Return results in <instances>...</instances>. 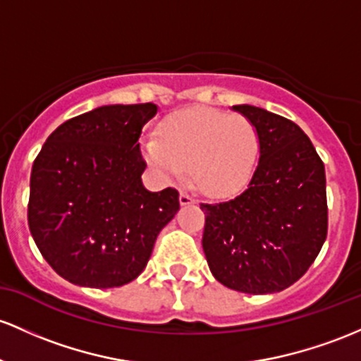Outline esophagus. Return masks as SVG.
I'll use <instances>...</instances> for the list:
<instances>
[{"instance_id":"1","label":"esophagus","mask_w":361,"mask_h":361,"mask_svg":"<svg viewBox=\"0 0 361 361\" xmlns=\"http://www.w3.org/2000/svg\"><path fill=\"white\" fill-rule=\"evenodd\" d=\"M193 202H195V199H193V197L190 195V193L180 192V204L181 205H190V204H193Z\"/></svg>"}]
</instances>
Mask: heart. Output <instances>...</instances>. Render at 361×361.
<instances>
[{
	"label": "heart",
	"instance_id": "heart-1",
	"mask_svg": "<svg viewBox=\"0 0 361 361\" xmlns=\"http://www.w3.org/2000/svg\"><path fill=\"white\" fill-rule=\"evenodd\" d=\"M259 133L241 114L190 109L159 125L157 138L145 142V157L169 180L190 174L200 192L224 197L238 192L252 176Z\"/></svg>",
	"mask_w": 361,
	"mask_h": 361
}]
</instances>
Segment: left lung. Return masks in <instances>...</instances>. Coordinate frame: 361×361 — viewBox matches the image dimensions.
<instances>
[{
	"instance_id": "8db88e82",
	"label": "left lung",
	"mask_w": 361,
	"mask_h": 361,
	"mask_svg": "<svg viewBox=\"0 0 361 361\" xmlns=\"http://www.w3.org/2000/svg\"><path fill=\"white\" fill-rule=\"evenodd\" d=\"M233 109L259 133V164L235 199L200 204L202 247L214 277L229 290L283 291L308 271L326 241V169L296 123L255 106Z\"/></svg>"
}]
</instances>
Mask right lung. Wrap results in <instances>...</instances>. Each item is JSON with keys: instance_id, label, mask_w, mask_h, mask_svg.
<instances>
[{"instance_id": "right-lung-1", "label": "right lung", "mask_w": 361, "mask_h": 361, "mask_svg": "<svg viewBox=\"0 0 361 361\" xmlns=\"http://www.w3.org/2000/svg\"><path fill=\"white\" fill-rule=\"evenodd\" d=\"M156 113L152 102L101 106L59 125L35 157L30 235L70 283L116 288L135 279L180 209L176 188L142 185L138 138Z\"/></svg>"}]
</instances>
